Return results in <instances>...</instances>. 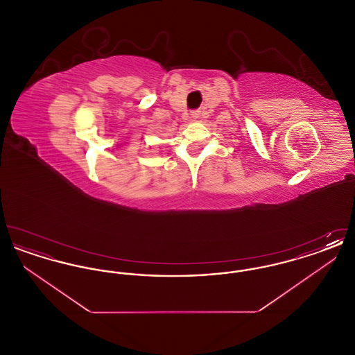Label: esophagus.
<instances>
[{
	"label": "esophagus",
	"mask_w": 355,
	"mask_h": 355,
	"mask_svg": "<svg viewBox=\"0 0 355 355\" xmlns=\"http://www.w3.org/2000/svg\"><path fill=\"white\" fill-rule=\"evenodd\" d=\"M191 117H193V119H198V117H200V110L191 112Z\"/></svg>",
	"instance_id": "1"
}]
</instances>
